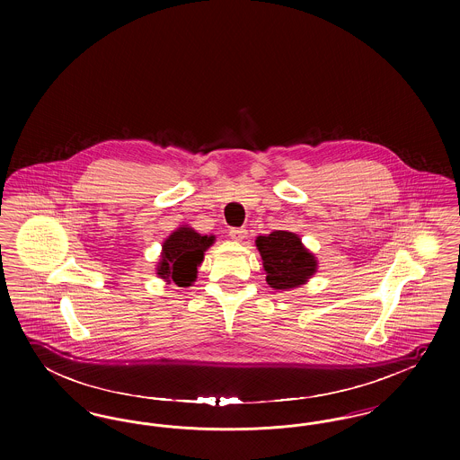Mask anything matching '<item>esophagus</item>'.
I'll use <instances>...</instances> for the list:
<instances>
[{
    "label": "esophagus",
    "mask_w": 460,
    "mask_h": 460,
    "mask_svg": "<svg viewBox=\"0 0 460 460\" xmlns=\"http://www.w3.org/2000/svg\"><path fill=\"white\" fill-rule=\"evenodd\" d=\"M229 236L233 241H243L246 238V229H231Z\"/></svg>",
    "instance_id": "obj_1"
}]
</instances>
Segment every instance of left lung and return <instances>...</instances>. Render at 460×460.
Masks as SVG:
<instances>
[{
    "label": "left lung",
    "instance_id": "1",
    "mask_svg": "<svg viewBox=\"0 0 460 460\" xmlns=\"http://www.w3.org/2000/svg\"><path fill=\"white\" fill-rule=\"evenodd\" d=\"M255 244L262 257L265 281L274 289L300 288L317 272V257L295 233L272 231L259 236Z\"/></svg>",
    "mask_w": 460,
    "mask_h": 460
}]
</instances>
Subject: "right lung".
I'll list each match as a JSON object with an SVG mask.
<instances>
[{"mask_svg": "<svg viewBox=\"0 0 460 460\" xmlns=\"http://www.w3.org/2000/svg\"><path fill=\"white\" fill-rule=\"evenodd\" d=\"M216 243L214 234H199L191 226L184 224L172 231L162 243L156 276L167 285L188 288L197 281L198 267L203 262L205 252Z\"/></svg>", "mask_w": 460, "mask_h": 460, "instance_id": "1", "label": "right lung"}]
</instances>
